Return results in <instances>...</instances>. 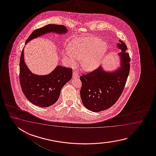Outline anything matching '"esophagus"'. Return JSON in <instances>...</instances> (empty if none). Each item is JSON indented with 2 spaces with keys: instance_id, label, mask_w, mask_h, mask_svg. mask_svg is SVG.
Returning <instances> with one entry per match:
<instances>
[{
  "instance_id": "1",
  "label": "esophagus",
  "mask_w": 156,
  "mask_h": 156,
  "mask_svg": "<svg viewBox=\"0 0 156 156\" xmlns=\"http://www.w3.org/2000/svg\"><path fill=\"white\" fill-rule=\"evenodd\" d=\"M73 78H76L78 77V75H77V73H76V71H73Z\"/></svg>"
}]
</instances>
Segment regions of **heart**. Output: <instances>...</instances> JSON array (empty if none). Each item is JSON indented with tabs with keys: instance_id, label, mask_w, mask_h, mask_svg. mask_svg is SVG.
Instances as JSON below:
<instances>
[{
	"instance_id": "obj_1",
	"label": "heart",
	"mask_w": 156,
	"mask_h": 156,
	"mask_svg": "<svg viewBox=\"0 0 156 156\" xmlns=\"http://www.w3.org/2000/svg\"><path fill=\"white\" fill-rule=\"evenodd\" d=\"M69 49L63 55L71 66L76 60H81V66L85 71L92 72L100 66L108 50V44L104 40L95 37H80L71 41Z\"/></svg>"
}]
</instances>
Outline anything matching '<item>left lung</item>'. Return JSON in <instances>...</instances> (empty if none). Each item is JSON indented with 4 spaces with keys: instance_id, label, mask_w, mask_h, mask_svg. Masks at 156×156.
Returning a JSON list of instances; mask_svg holds the SVG:
<instances>
[{
    "instance_id": "8db88e82",
    "label": "left lung",
    "mask_w": 156,
    "mask_h": 156,
    "mask_svg": "<svg viewBox=\"0 0 156 156\" xmlns=\"http://www.w3.org/2000/svg\"><path fill=\"white\" fill-rule=\"evenodd\" d=\"M116 44L121 52L120 65L116 70L106 71L101 65L96 70L80 77L82 83L80 96L83 105L93 112L108 109L116 103L123 92L129 73L130 59L126 44Z\"/></svg>"
}]
</instances>
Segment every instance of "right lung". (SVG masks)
<instances>
[{"mask_svg": "<svg viewBox=\"0 0 156 156\" xmlns=\"http://www.w3.org/2000/svg\"><path fill=\"white\" fill-rule=\"evenodd\" d=\"M68 30L63 26L48 24L34 30L26 42L47 33H56L65 34ZM24 47L20 63V80L22 91L27 99L36 106L46 108L56 102L63 86L72 78V69L57 65L50 73L38 75L32 73L24 62Z\"/></svg>", "mask_w": 156, "mask_h": 156, "instance_id": "right-lung-1", "label": "right lung"}]
</instances>
